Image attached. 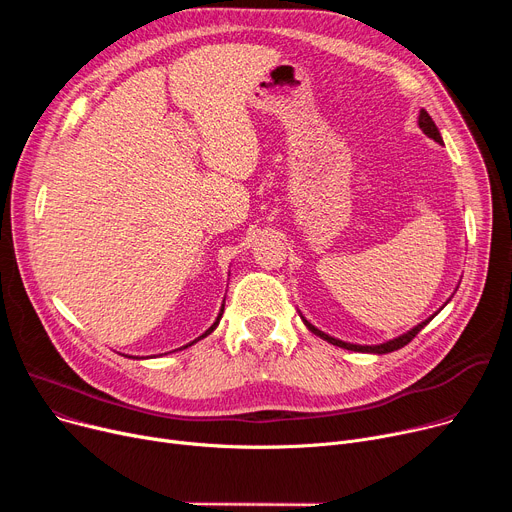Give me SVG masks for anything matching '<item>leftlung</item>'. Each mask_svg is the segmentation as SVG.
I'll use <instances>...</instances> for the list:
<instances>
[{
    "mask_svg": "<svg viewBox=\"0 0 512 512\" xmlns=\"http://www.w3.org/2000/svg\"><path fill=\"white\" fill-rule=\"evenodd\" d=\"M419 128L427 134L429 139H434L436 143H440L442 145V137H440V132H438V128H436V124H434V120L429 118V114L425 112V110H421L419 112ZM432 319V317H429ZM429 319L427 321H423V324H419V326H415L411 332H407V334H402V336H398V338H394V340H390V342H384V344H380V346H359V344H348V342H342V340H336V338H332V336H328V334H324V332H319L317 328H313L309 321H305V326L315 334V336H319V338H324V340H328L330 344H334V346H340V348H346V351H357V353H375V355H386V353H392V351H398V348H402L405 344H409L427 324H429Z\"/></svg>",
    "mask_w": 512,
    "mask_h": 512,
    "instance_id": "1",
    "label": "left lung"
}]
</instances>
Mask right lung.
<instances>
[{"instance_id":"1","label":"right lung","mask_w":512,"mask_h":512,"mask_svg":"<svg viewBox=\"0 0 512 512\" xmlns=\"http://www.w3.org/2000/svg\"><path fill=\"white\" fill-rule=\"evenodd\" d=\"M222 313H224V311H222ZM222 313H220V317H222ZM220 317H218V321H220ZM218 321H215V324H213V326H211V328H209V330H207V332H205L201 338H205L207 334H211V332L215 330V326H218ZM201 338H197V340H201ZM197 340H195V342H197ZM195 342H191V344H195ZM191 344H186V346H191ZM186 346H184V348H186Z\"/></svg>"}]
</instances>
